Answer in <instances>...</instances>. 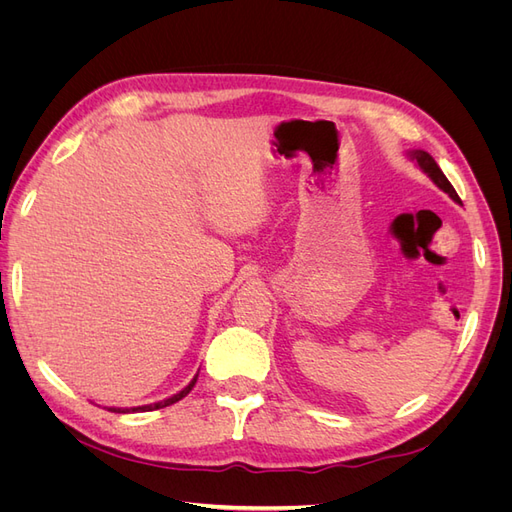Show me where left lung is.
<instances>
[{
    "label": "left lung",
    "mask_w": 512,
    "mask_h": 512,
    "mask_svg": "<svg viewBox=\"0 0 512 512\" xmlns=\"http://www.w3.org/2000/svg\"><path fill=\"white\" fill-rule=\"evenodd\" d=\"M412 158L421 164V168L425 170V173L431 177V181L438 185L440 190H444L448 196H451L455 203H461V198L457 196V192H455V188L451 185V181H448L446 177H444V173L440 170V166L436 164V160H433L427 151H412Z\"/></svg>",
    "instance_id": "left-lung-1"
}]
</instances>
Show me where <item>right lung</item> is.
Segmentation results:
<instances>
[{
    "instance_id": "1",
    "label": "right lung",
    "mask_w": 512,
    "mask_h": 512,
    "mask_svg": "<svg viewBox=\"0 0 512 512\" xmlns=\"http://www.w3.org/2000/svg\"><path fill=\"white\" fill-rule=\"evenodd\" d=\"M198 378V376H196ZM196 378L185 386L183 391H179L177 395H173V397H168V399H164V401H158V404H151V406H141V408H132V410H121V408H108L111 412H138V410H143V412H149V410H160V408H166V406H173V404H177L179 399H183L185 395H188L192 389H194V384H196Z\"/></svg>"
}]
</instances>
